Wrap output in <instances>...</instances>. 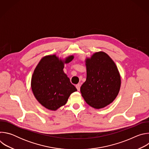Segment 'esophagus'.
<instances>
[{
	"mask_svg": "<svg viewBox=\"0 0 149 149\" xmlns=\"http://www.w3.org/2000/svg\"><path fill=\"white\" fill-rule=\"evenodd\" d=\"M80 86H81V85L79 84H77L76 85V88H77V90L78 91H79V90H80Z\"/></svg>",
	"mask_w": 149,
	"mask_h": 149,
	"instance_id": "1",
	"label": "esophagus"
}]
</instances>
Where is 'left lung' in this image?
Listing matches in <instances>:
<instances>
[{"instance_id":"obj_1","label":"left lung","mask_w":149,"mask_h":149,"mask_svg":"<svg viewBox=\"0 0 149 149\" xmlns=\"http://www.w3.org/2000/svg\"><path fill=\"white\" fill-rule=\"evenodd\" d=\"M86 81L81 87L82 97L91 107L102 109L113 102L121 87V77L114 61L100 51L86 58Z\"/></svg>"}]
</instances>
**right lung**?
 <instances>
[{
  "mask_svg": "<svg viewBox=\"0 0 149 149\" xmlns=\"http://www.w3.org/2000/svg\"><path fill=\"white\" fill-rule=\"evenodd\" d=\"M74 58V55L65 59L55 54L46 55L36 65L31 79V88L35 98L47 109L57 110L65 105L72 93L77 91L63 70L65 63Z\"/></svg>",
  "mask_w": 149,
  "mask_h": 149,
  "instance_id": "obj_1",
  "label": "right lung"
}]
</instances>
